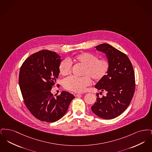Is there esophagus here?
<instances>
[{
	"label": "esophagus",
	"mask_w": 152,
	"mask_h": 152,
	"mask_svg": "<svg viewBox=\"0 0 152 152\" xmlns=\"http://www.w3.org/2000/svg\"><path fill=\"white\" fill-rule=\"evenodd\" d=\"M73 95L75 96V97H77V96H79L80 95H81V94L79 93H76V92H75L73 94Z\"/></svg>",
	"instance_id": "esophagus-1"
}]
</instances>
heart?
Returning <instances> with one entry per match:
<instances>
[{
	"instance_id": "1",
	"label": "heart",
	"mask_w": 152,
	"mask_h": 152,
	"mask_svg": "<svg viewBox=\"0 0 152 152\" xmlns=\"http://www.w3.org/2000/svg\"><path fill=\"white\" fill-rule=\"evenodd\" d=\"M75 62L83 66L81 77H69L63 81L65 89L72 92H81L86 90L92 83L100 81L108 75L110 69V61L107 58H98L97 56L89 52H83L72 58L63 59L59 63L58 71L63 76L69 75L72 69V63Z\"/></svg>"
}]
</instances>
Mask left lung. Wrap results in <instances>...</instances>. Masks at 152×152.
Segmentation results:
<instances>
[{
    "label": "left lung",
    "mask_w": 152,
    "mask_h": 152,
    "mask_svg": "<svg viewBox=\"0 0 152 152\" xmlns=\"http://www.w3.org/2000/svg\"><path fill=\"white\" fill-rule=\"evenodd\" d=\"M97 50L106 53L110 61V69L105 78L95 87L105 96L97 100L91 109L96 115L104 119H112L120 116L129 105L135 91V77L129 58L122 52L108 44L96 47Z\"/></svg>",
    "instance_id": "1"
}]
</instances>
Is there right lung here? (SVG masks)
<instances>
[{
    "mask_svg": "<svg viewBox=\"0 0 152 152\" xmlns=\"http://www.w3.org/2000/svg\"><path fill=\"white\" fill-rule=\"evenodd\" d=\"M60 61L55 52L42 50L27 58L20 69L19 83L24 102L30 113L42 121L53 123L60 119L75 98L64 91L56 96L51 94Z\"/></svg>",
    "mask_w": 152,
    "mask_h": 152,
    "instance_id": "right-lung-1",
    "label": "right lung"
}]
</instances>
